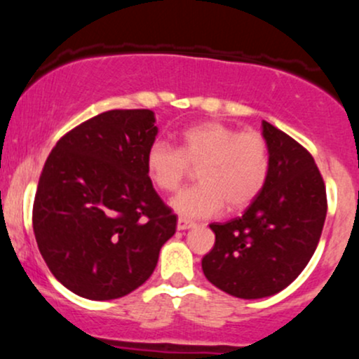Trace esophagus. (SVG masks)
<instances>
[{"instance_id":"esophagus-1","label":"esophagus","mask_w":359,"mask_h":359,"mask_svg":"<svg viewBox=\"0 0 359 359\" xmlns=\"http://www.w3.org/2000/svg\"><path fill=\"white\" fill-rule=\"evenodd\" d=\"M194 226H196V222L184 219V217H179V221H177V229H179V231H185V229H191V228H194Z\"/></svg>"}]
</instances>
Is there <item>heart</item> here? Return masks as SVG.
I'll return each mask as SVG.
<instances>
[{
	"label": "heart",
	"instance_id": "obj_1",
	"mask_svg": "<svg viewBox=\"0 0 359 359\" xmlns=\"http://www.w3.org/2000/svg\"><path fill=\"white\" fill-rule=\"evenodd\" d=\"M179 148L156 140L147 150L145 165L151 182L165 192L180 187L197 167L194 187L180 191L170 205L187 219H203L240 211L263 191L270 170L266 140L253 130L238 131L219 121L192 125L180 133Z\"/></svg>",
	"mask_w": 359,
	"mask_h": 359
}]
</instances>
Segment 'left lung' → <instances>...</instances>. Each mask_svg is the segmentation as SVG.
<instances>
[{
  "mask_svg": "<svg viewBox=\"0 0 359 359\" xmlns=\"http://www.w3.org/2000/svg\"><path fill=\"white\" fill-rule=\"evenodd\" d=\"M270 170L263 191L241 217L212 222L205 278L238 299L278 294L306 269L323 233L327 197L314 158L300 143L263 121Z\"/></svg>",
  "mask_w": 359,
  "mask_h": 359,
  "instance_id": "left-lung-1",
  "label": "left lung"
}]
</instances>
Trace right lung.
<instances>
[{"mask_svg": "<svg viewBox=\"0 0 359 359\" xmlns=\"http://www.w3.org/2000/svg\"><path fill=\"white\" fill-rule=\"evenodd\" d=\"M158 128L150 109H113L64 135L45 162L34 233L48 270L90 300L125 297L147 282L177 216L148 177Z\"/></svg>", "mask_w": 359, "mask_h": 359, "instance_id": "right-lung-1", "label": "right lung"}]
</instances>
